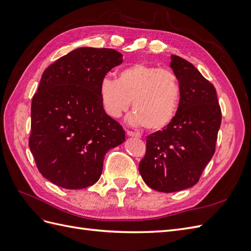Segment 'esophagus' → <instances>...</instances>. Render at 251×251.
I'll return each mask as SVG.
<instances>
[{
    "label": "esophagus",
    "mask_w": 251,
    "mask_h": 251,
    "mask_svg": "<svg viewBox=\"0 0 251 251\" xmlns=\"http://www.w3.org/2000/svg\"><path fill=\"white\" fill-rule=\"evenodd\" d=\"M126 134L128 135V136H132V137H137V138H140V134L138 133V132H134V131H126Z\"/></svg>",
    "instance_id": "1"
}]
</instances>
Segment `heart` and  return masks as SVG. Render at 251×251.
Masks as SVG:
<instances>
[{
	"instance_id": "heart-1",
	"label": "heart",
	"mask_w": 251,
	"mask_h": 251,
	"mask_svg": "<svg viewBox=\"0 0 251 251\" xmlns=\"http://www.w3.org/2000/svg\"><path fill=\"white\" fill-rule=\"evenodd\" d=\"M181 83L170 68L136 63L117 72L116 79L104 77L100 86L102 107L108 115L119 118L131 107L133 125L159 131L176 118L181 102Z\"/></svg>"
}]
</instances>
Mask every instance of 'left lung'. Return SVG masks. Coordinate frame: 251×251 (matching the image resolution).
Here are the masks:
<instances>
[{
    "label": "left lung",
    "mask_w": 251,
    "mask_h": 251,
    "mask_svg": "<svg viewBox=\"0 0 251 251\" xmlns=\"http://www.w3.org/2000/svg\"><path fill=\"white\" fill-rule=\"evenodd\" d=\"M171 57L181 83L180 108L170 126L148 136L139 163L143 181L162 193L179 192L199 181L215 154L222 119L214 85L186 59Z\"/></svg>",
    "instance_id": "obj_1"
}]
</instances>
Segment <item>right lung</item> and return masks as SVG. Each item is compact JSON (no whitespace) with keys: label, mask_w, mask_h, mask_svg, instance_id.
Listing matches in <instances>:
<instances>
[{"label":"right lung","mask_w":251,"mask_h":251,"mask_svg":"<svg viewBox=\"0 0 251 251\" xmlns=\"http://www.w3.org/2000/svg\"><path fill=\"white\" fill-rule=\"evenodd\" d=\"M123 54L78 48L44 71L31 102L29 148L43 177L79 189L100 178L104 155L126 140L123 126L104 112L100 86Z\"/></svg>","instance_id":"right-lung-1"}]
</instances>
